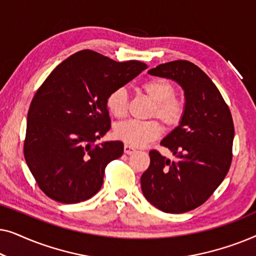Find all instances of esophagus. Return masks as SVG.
<instances>
[{
    "label": "esophagus",
    "instance_id": "34e87169",
    "mask_svg": "<svg viewBox=\"0 0 256 256\" xmlns=\"http://www.w3.org/2000/svg\"><path fill=\"white\" fill-rule=\"evenodd\" d=\"M135 152H136V149L134 148V146L124 144V154H127V155H132V154H134Z\"/></svg>",
    "mask_w": 256,
    "mask_h": 256
}]
</instances>
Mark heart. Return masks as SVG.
<instances>
[{"label":"heart","instance_id":"1","mask_svg":"<svg viewBox=\"0 0 256 256\" xmlns=\"http://www.w3.org/2000/svg\"><path fill=\"white\" fill-rule=\"evenodd\" d=\"M142 93L152 102L149 110V118H156L168 128L176 127L185 113L183 99L174 96V84L163 78H152L140 87ZM128 96L124 88L114 90L107 96L106 106L110 113L116 118H124L127 114ZM162 127L155 120L138 122L127 121L114 128V136L126 144L142 146L154 141L160 135Z\"/></svg>","mask_w":256,"mask_h":256}]
</instances>
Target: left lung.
<instances>
[{
    "instance_id": "1",
    "label": "left lung",
    "mask_w": 256,
    "mask_h": 256,
    "mask_svg": "<svg viewBox=\"0 0 256 256\" xmlns=\"http://www.w3.org/2000/svg\"><path fill=\"white\" fill-rule=\"evenodd\" d=\"M148 73L180 85L185 113L178 127L160 142L176 158L170 160L152 150L150 166L141 176L142 192L160 211L184 213L204 204L228 172L232 114L216 86L194 62H166Z\"/></svg>"
}]
</instances>
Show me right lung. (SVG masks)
Wrapping results in <instances>:
<instances>
[{
  "label": "right lung",
  "instance_id": "1",
  "mask_svg": "<svg viewBox=\"0 0 256 256\" xmlns=\"http://www.w3.org/2000/svg\"><path fill=\"white\" fill-rule=\"evenodd\" d=\"M146 68L82 50L59 64L34 94L28 113L24 157L38 186L64 204L92 198L121 141L96 140L110 129L107 96Z\"/></svg>",
  "mask_w": 256,
  "mask_h": 256
}]
</instances>
